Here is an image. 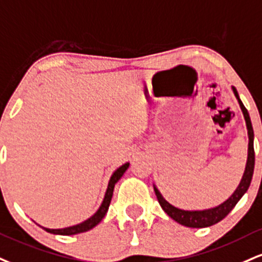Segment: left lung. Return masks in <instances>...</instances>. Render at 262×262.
Instances as JSON below:
<instances>
[{
	"mask_svg": "<svg viewBox=\"0 0 262 262\" xmlns=\"http://www.w3.org/2000/svg\"><path fill=\"white\" fill-rule=\"evenodd\" d=\"M234 96L237 97L239 106H241L243 116H244L245 124H247L248 129V138H249V144H248V159H247V165H245V171L243 173L242 181L239 183L237 189L234 190L231 196L228 198L226 201H223L219 206L212 207V209H206V210H182L178 207L173 206L167 201L165 198L162 196L160 193L159 189L156 188V185H154V190L159 200L160 205L163 209V211L168 215L171 219L174 220L176 222H178L179 225H183L185 227H191V228H204V227H210L215 223L222 221L225 217L228 215L229 212L233 210V207L237 205L239 200L242 199V196L247 193L249 189V185L251 183V178H253L254 173V166H255V152H254V130L253 125H251L250 116H249L248 110L245 108V106L243 105L241 97L238 95V91L234 86H232Z\"/></svg>",
	"mask_w": 262,
	"mask_h": 262,
	"instance_id": "8db88e82",
	"label": "left lung"
}]
</instances>
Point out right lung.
I'll list each match as a JSON object with an SVG mask.
<instances>
[{"label":"right lung","mask_w":262,"mask_h":262,"mask_svg":"<svg viewBox=\"0 0 262 262\" xmlns=\"http://www.w3.org/2000/svg\"><path fill=\"white\" fill-rule=\"evenodd\" d=\"M128 167H129V162L124 163V165H122L121 167H119V168H117L115 172H113V174L111 176V178H110L108 185H107L105 198H103V200H102V203H101V205H100L99 210H97L96 212L90 217V219H88L86 221L81 222V223H79V225L67 227V228L50 229V228H46V227H41L40 226L41 228L45 229L46 232L52 233V234H61V235L78 234V233H83V232H86V231H90V229H93L94 227L99 225V223L102 221L103 217H105L107 210H108L110 203H111L112 195H113V189H115L116 183H117L119 179L122 178V176L124 174L125 171H127Z\"/></svg>","instance_id":"1"}]
</instances>
